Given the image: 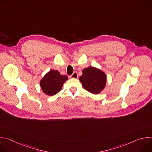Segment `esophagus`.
<instances>
[{
	"label": "esophagus",
	"instance_id": "1",
	"mask_svg": "<svg viewBox=\"0 0 152 152\" xmlns=\"http://www.w3.org/2000/svg\"><path fill=\"white\" fill-rule=\"evenodd\" d=\"M77 77H78V75L77 72H74L72 75L70 76V78H77Z\"/></svg>",
	"mask_w": 152,
	"mask_h": 152
}]
</instances>
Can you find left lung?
<instances>
[{
    "label": "left lung",
    "mask_w": 152,
    "mask_h": 152,
    "mask_svg": "<svg viewBox=\"0 0 152 152\" xmlns=\"http://www.w3.org/2000/svg\"><path fill=\"white\" fill-rule=\"evenodd\" d=\"M79 80L85 90L92 94H97L105 87L106 76L101 70L89 67L82 70V75L79 77Z\"/></svg>",
    "instance_id": "8db88e82"
}]
</instances>
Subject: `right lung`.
<instances>
[{
    "label": "right lung",
    "instance_id": "add662e5",
    "mask_svg": "<svg viewBox=\"0 0 152 152\" xmlns=\"http://www.w3.org/2000/svg\"><path fill=\"white\" fill-rule=\"evenodd\" d=\"M68 80V76L61 75L58 70H51L40 80L42 91L48 96H54L62 88L64 83Z\"/></svg>",
    "mask_w": 152,
    "mask_h": 152
}]
</instances>
